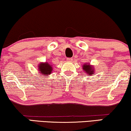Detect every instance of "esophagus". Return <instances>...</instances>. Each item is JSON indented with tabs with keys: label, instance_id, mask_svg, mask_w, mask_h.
<instances>
[{
	"label": "esophagus",
	"instance_id": "1",
	"mask_svg": "<svg viewBox=\"0 0 131 131\" xmlns=\"http://www.w3.org/2000/svg\"><path fill=\"white\" fill-rule=\"evenodd\" d=\"M67 60L68 62H71V61H72V58H67Z\"/></svg>",
	"mask_w": 131,
	"mask_h": 131
}]
</instances>
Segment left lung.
Segmentation results:
<instances>
[{
    "label": "left lung",
    "instance_id": "1",
    "mask_svg": "<svg viewBox=\"0 0 131 131\" xmlns=\"http://www.w3.org/2000/svg\"><path fill=\"white\" fill-rule=\"evenodd\" d=\"M83 70L85 71V72H88V74L89 75H91V74L94 73V70L92 69H94V68L91 67V66H90L89 64H88V65L85 64V65H83Z\"/></svg>",
    "mask_w": 131,
    "mask_h": 131
}]
</instances>
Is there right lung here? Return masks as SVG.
Here are the masks:
<instances>
[{"label":"right lung","instance_id":"right-lung-1","mask_svg":"<svg viewBox=\"0 0 131 131\" xmlns=\"http://www.w3.org/2000/svg\"><path fill=\"white\" fill-rule=\"evenodd\" d=\"M39 68L40 69V73H42L45 75L51 74L52 71V67L48 63H41L39 64Z\"/></svg>","mask_w":131,"mask_h":131}]
</instances>
